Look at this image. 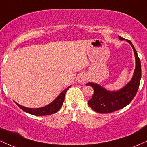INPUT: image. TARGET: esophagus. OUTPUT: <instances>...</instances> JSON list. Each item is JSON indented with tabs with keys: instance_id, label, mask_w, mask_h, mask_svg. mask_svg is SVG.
Wrapping results in <instances>:
<instances>
[{
	"instance_id": "obj_1",
	"label": "esophagus",
	"mask_w": 147,
	"mask_h": 147,
	"mask_svg": "<svg viewBox=\"0 0 147 147\" xmlns=\"http://www.w3.org/2000/svg\"><path fill=\"white\" fill-rule=\"evenodd\" d=\"M87 81H88L87 75H86V74H83V73L81 74V75H79V77H78V82H79V83L84 84L86 83Z\"/></svg>"
}]
</instances>
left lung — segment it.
Segmentation results:
<instances>
[{"label": "left lung", "instance_id": "1", "mask_svg": "<svg viewBox=\"0 0 147 147\" xmlns=\"http://www.w3.org/2000/svg\"><path fill=\"white\" fill-rule=\"evenodd\" d=\"M121 41L124 38L118 36ZM133 49L136 57V68L131 80L124 87L117 91H110L97 84L89 82L86 86H92L94 94L88 104L91 109L99 113H109L127 106L137 93L141 79V63L138 53L129 40H126Z\"/></svg>", "mask_w": 147, "mask_h": 147}]
</instances>
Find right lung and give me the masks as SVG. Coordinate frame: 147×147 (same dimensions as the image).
Instances as JSON below:
<instances>
[{
    "mask_svg": "<svg viewBox=\"0 0 147 147\" xmlns=\"http://www.w3.org/2000/svg\"><path fill=\"white\" fill-rule=\"evenodd\" d=\"M70 87H71V86H68L66 89H65L63 91H62L59 95L58 97H57L53 102L50 103V104H49L48 105L43 106V107L41 108L31 109V108H27L25 107V106L20 105V104H17L16 102L15 103H16V105H17L20 109H21L23 111L28 113L34 115L36 116L48 115L55 113H57V111L59 110L60 108L61 107L62 105H63L65 93H66L67 90H68Z\"/></svg>",
    "mask_w": 147,
    "mask_h": 147,
    "instance_id": "add662e5",
    "label": "right lung"
}]
</instances>
